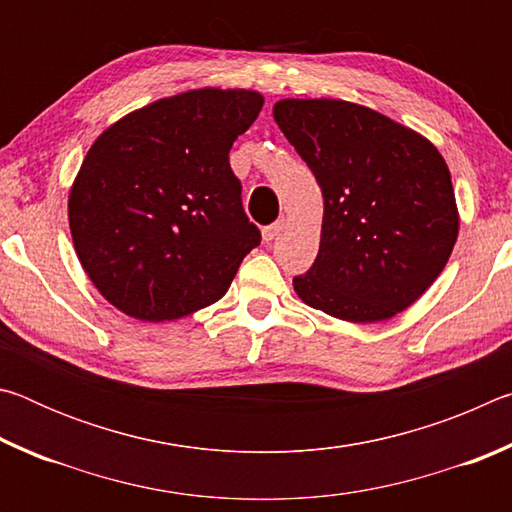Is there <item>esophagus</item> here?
Masks as SVG:
<instances>
[{
    "instance_id": "1",
    "label": "esophagus",
    "mask_w": 512,
    "mask_h": 512,
    "mask_svg": "<svg viewBox=\"0 0 512 512\" xmlns=\"http://www.w3.org/2000/svg\"><path fill=\"white\" fill-rule=\"evenodd\" d=\"M282 228H284V221H282V219H280V221H275V223H271V225H266V228L262 230V237H264V241H273L277 235H280Z\"/></svg>"
}]
</instances>
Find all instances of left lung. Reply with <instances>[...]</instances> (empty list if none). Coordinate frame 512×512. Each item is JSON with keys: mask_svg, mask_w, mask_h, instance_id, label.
<instances>
[{"mask_svg": "<svg viewBox=\"0 0 512 512\" xmlns=\"http://www.w3.org/2000/svg\"><path fill=\"white\" fill-rule=\"evenodd\" d=\"M273 117L323 192L316 262L293 277L309 307L377 323L411 307L458 237L449 169L436 146L370 108L277 101Z\"/></svg>", "mask_w": 512, "mask_h": 512, "instance_id": "1", "label": "left lung"}]
</instances>
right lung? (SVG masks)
<instances>
[{"label":"right lung","instance_id":"obj_1","mask_svg":"<svg viewBox=\"0 0 512 512\" xmlns=\"http://www.w3.org/2000/svg\"><path fill=\"white\" fill-rule=\"evenodd\" d=\"M262 103L253 90H192L97 137L69 192V230L110 305L162 323L228 291L262 241L228 158Z\"/></svg>","mask_w":512,"mask_h":512}]
</instances>
